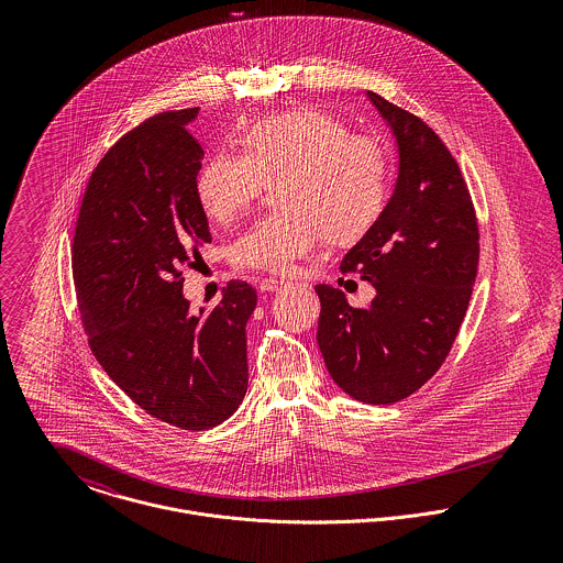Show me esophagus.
I'll return each instance as SVG.
<instances>
[{
	"mask_svg": "<svg viewBox=\"0 0 563 563\" xmlns=\"http://www.w3.org/2000/svg\"><path fill=\"white\" fill-rule=\"evenodd\" d=\"M286 286V282L284 279H277V277H264L262 282H260V290L262 292H273V290H279V288H284Z\"/></svg>",
	"mask_w": 563,
	"mask_h": 563,
	"instance_id": "34e87169",
	"label": "esophagus"
}]
</instances>
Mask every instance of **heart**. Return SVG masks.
<instances>
[{"instance_id":"heart-1","label":"heart","mask_w":563,"mask_h":563,"mask_svg":"<svg viewBox=\"0 0 563 563\" xmlns=\"http://www.w3.org/2000/svg\"><path fill=\"white\" fill-rule=\"evenodd\" d=\"M241 154H219L197 175V199L214 223L246 212L266 181H275V212L234 244L241 268L292 273L324 236L362 239L388 201L384 147L321 110L299 108L264 117L242 134Z\"/></svg>"}]
</instances>
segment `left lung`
<instances>
[{
    "instance_id": "left-lung-1",
    "label": "left lung",
    "mask_w": 563,
    "mask_h": 563,
    "mask_svg": "<svg viewBox=\"0 0 563 563\" xmlns=\"http://www.w3.org/2000/svg\"><path fill=\"white\" fill-rule=\"evenodd\" d=\"M399 147L395 192L342 260L377 295L368 308L317 286L319 349L353 399L388 405L413 395L446 360L473 295L479 225L466 179L440 136L416 114L368 90Z\"/></svg>"
}]
</instances>
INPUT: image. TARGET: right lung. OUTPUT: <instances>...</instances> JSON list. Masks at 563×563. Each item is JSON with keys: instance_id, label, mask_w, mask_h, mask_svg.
<instances>
[{"instance_id": "obj_1", "label": "right lung", "mask_w": 563, "mask_h": 563, "mask_svg": "<svg viewBox=\"0 0 563 563\" xmlns=\"http://www.w3.org/2000/svg\"><path fill=\"white\" fill-rule=\"evenodd\" d=\"M197 112L156 114L110 147L88 179L71 246L92 355L141 409L188 431L221 424L244 399V327L257 303L241 279L208 314H192L181 295V268L212 241L195 190Z\"/></svg>"}]
</instances>
